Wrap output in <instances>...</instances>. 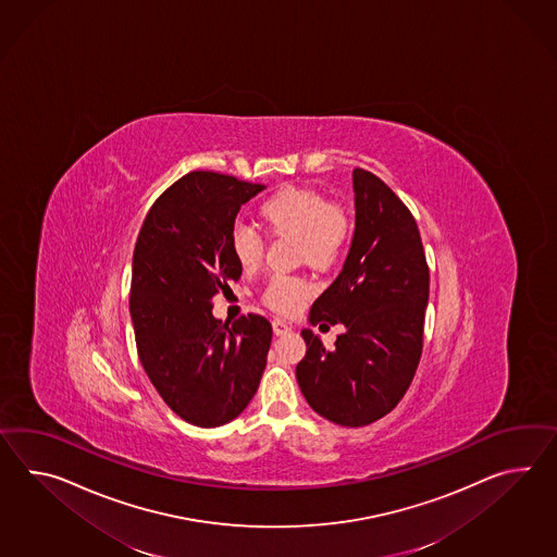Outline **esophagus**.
Instances as JSON below:
<instances>
[{"label":"esophagus","instance_id":"obj_1","mask_svg":"<svg viewBox=\"0 0 557 557\" xmlns=\"http://www.w3.org/2000/svg\"><path fill=\"white\" fill-rule=\"evenodd\" d=\"M272 326L275 336H285L287 332H292V326H289L287 322H284V320H273Z\"/></svg>","mask_w":557,"mask_h":557}]
</instances>
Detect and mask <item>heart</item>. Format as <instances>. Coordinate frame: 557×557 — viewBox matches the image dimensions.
<instances>
[{
	"label": "heart",
	"instance_id": "heart-1",
	"mask_svg": "<svg viewBox=\"0 0 557 557\" xmlns=\"http://www.w3.org/2000/svg\"><path fill=\"white\" fill-rule=\"evenodd\" d=\"M259 225L270 237H292L296 259L313 270L332 268L352 235V219L342 205L327 203L322 193L301 187L275 190L258 207ZM231 251L244 272H256L263 259V242L256 231L237 225L231 233ZM313 294L304 277H272L263 301L280 313H294Z\"/></svg>",
	"mask_w": 557,
	"mask_h": 557
}]
</instances>
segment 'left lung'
<instances>
[{
  "instance_id": "obj_1",
  "label": "left lung",
  "mask_w": 557,
  "mask_h": 557,
  "mask_svg": "<svg viewBox=\"0 0 557 557\" xmlns=\"http://www.w3.org/2000/svg\"><path fill=\"white\" fill-rule=\"evenodd\" d=\"M352 244L338 277L313 301L310 324L346 327L326 348L310 327L296 367L299 391L330 422L364 426L388 414L422 352L429 268L417 221L386 183L354 169Z\"/></svg>"
}]
</instances>
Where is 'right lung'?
I'll list each match as a JSON object with an SVG mask.
<instances>
[{
    "label": "right lung",
    "mask_w": 557,
    "mask_h": 557,
    "mask_svg": "<svg viewBox=\"0 0 557 557\" xmlns=\"http://www.w3.org/2000/svg\"><path fill=\"white\" fill-rule=\"evenodd\" d=\"M265 189L211 171L178 178L150 207L133 258L131 320L152 386L183 421L215 429L237 419L265 370L272 324H223L211 298L242 277L231 251L235 218Z\"/></svg>",
    "instance_id": "1"
}]
</instances>
